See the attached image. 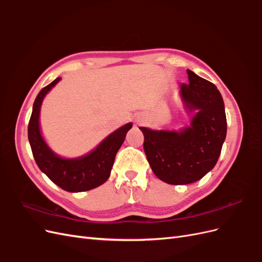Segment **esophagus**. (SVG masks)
<instances>
[{"label":"esophagus","instance_id":"1","mask_svg":"<svg viewBox=\"0 0 262 262\" xmlns=\"http://www.w3.org/2000/svg\"><path fill=\"white\" fill-rule=\"evenodd\" d=\"M138 122H139V123H141V122H142V121H141V120H138Z\"/></svg>","mask_w":262,"mask_h":262}]
</instances>
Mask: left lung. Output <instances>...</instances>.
Here are the masks:
<instances>
[{"mask_svg":"<svg viewBox=\"0 0 262 262\" xmlns=\"http://www.w3.org/2000/svg\"><path fill=\"white\" fill-rule=\"evenodd\" d=\"M188 85H180V97L189 125L178 130H152L144 134V152L158 179L169 185L200 180L215 166L226 138L225 106L217 87L187 70Z\"/></svg>","mask_w":262,"mask_h":262,"instance_id":"left-lung-1","label":"left lung"}]
</instances>
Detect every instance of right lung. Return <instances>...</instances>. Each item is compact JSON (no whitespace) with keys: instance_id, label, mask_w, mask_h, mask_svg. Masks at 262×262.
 Here are the masks:
<instances>
[{"instance_id":"obj_1","label":"right lung","mask_w":262,"mask_h":262,"mask_svg":"<svg viewBox=\"0 0 262 262\" xmlns=\"http://www.w3.org/2000/svg\"><path fill=\"white\" fill-rule=\"evenodd\" d=\"M61 81L57 77L39 92L28 124V140L35 161L40 170L55 185L69 192H82L107 181L112 172L116 154L121 147L132 122L110 133L107 138L85 155L68 158L54 153L42 137L40 109L43 98Z\"/></svg>"}]
</instances>
